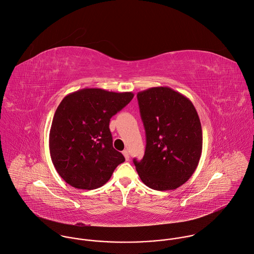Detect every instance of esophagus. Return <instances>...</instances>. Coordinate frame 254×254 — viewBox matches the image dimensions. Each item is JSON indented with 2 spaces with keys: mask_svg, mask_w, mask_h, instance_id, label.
Instances as JSON below:
<instances>
[{
  "mask_svg": "<svg viewBox=\"0 0 254 254\" xmlns=\"http://www.w3.org/2000/svg\"><path fill=\"white\" fill-rule=\"evenodd\" d=\"M122 154L124 155L126 161H128V160H129V153H128V151H127V150H124V151L122 152Z\"/></svg>",
  "mask_w": 254,
  "mask_h": 254,
  "instance_id": "1",
  "label": "esophagus"
}]
</instances>
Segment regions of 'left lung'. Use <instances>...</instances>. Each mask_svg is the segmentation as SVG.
Wrapping results in <instances>:
<instances>
[{
	"instance_id": "8db88e82",
	"label": "left lung",
	"mask_w": 254,
	"mask_h": 254,
	"mask_svg": "<svg viewBox=\"0 0 254 254\" xmlns=\"http://www.w3.org/2000/svg\"><path fill=\"white\" fill-rule=\"evenodd\" d=\"M146 131L143 159H134L142 182L157 190H175L195 171L202 149V132L191 101L168 87L137 93Z\"/></svg>"
}]
</instances>
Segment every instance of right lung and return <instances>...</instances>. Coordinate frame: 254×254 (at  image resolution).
<instances>
[{
  "label": "right lung",
  "mask_w": 254,
  "mask_h": 254,
  "mask_svg": "<svg viewBox=\"0 0 254 254\" xmlns=\"http://www.w3.org/2000/svg\"><path fill=\"white\" fill-rule=\"evenodd\" d=\"M133 97L132 92L83 88L63 99L51 127L50 153L68 185L80 190L100 188L125 161L113 148L109 122Z\"/></svg>",
  "instance_id": "obj_1"
}]
</instances>
